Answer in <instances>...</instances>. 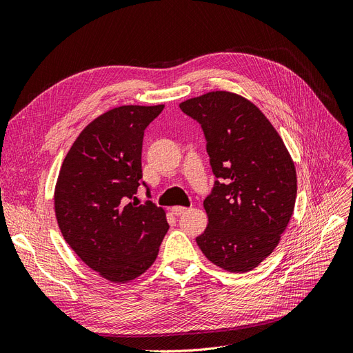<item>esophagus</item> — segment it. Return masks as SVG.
<instances>
[{"label":"esophagus","instance_id":"1","mask_svg":"<svg viewBox=\"0 0 353 353\" xmlns=\"http://www.w3.org/2000/svg\"><path fill=\"white\" fill-rule=\"evenodd\" d=\"M170 210H172V213H174L175 216H181V215H184V213H185L188 209L184 208V206H174Z\"/></svg>","mask_w":353,"mask_h":353}]
</instances>
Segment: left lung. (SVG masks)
Segmentation results:
<instances>
[{"label": "left lung", "instance_id": "obj_1", "mask_svg": "<svg viewBox=\"0 0 353 353\" xmlns=\"http://www.w3.org/2000/svg\"><path fill=\"white\" fill-rule=\"evenodd\" d=\"M201 125L212 172L203 201L209 225L196 239L206 258L230 272H248L272 253L294 209V163L281 137L253 103L212 91L179 104Z\"/></svg>", "mask_w": 353, "mask_h": 353}]
</instances>
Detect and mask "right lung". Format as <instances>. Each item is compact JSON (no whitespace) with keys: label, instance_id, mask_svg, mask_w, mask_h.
Returning a JSON list of instances; mask_svg holds the SVG:
<instances>
[{"label":"right lung","instance_id":"right-lung-1","mask_svg":"<svg viewBox=\"0 0 353 353\" xmlns=\"http://www.w3.org/2000/svg\"><path fill=\"white\" fill-rule=\"evenodd\" d=\"M163 108L105 112L79 134L60 169L54 208L63 237L81 261L113 283L150 268L169 230L162 208L132 201L143 178L144 131Z\"/></svg>","mask_w":353,"mask_h":353}]
</instances>
